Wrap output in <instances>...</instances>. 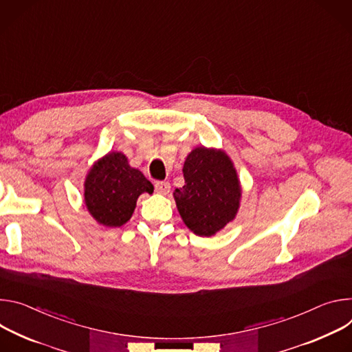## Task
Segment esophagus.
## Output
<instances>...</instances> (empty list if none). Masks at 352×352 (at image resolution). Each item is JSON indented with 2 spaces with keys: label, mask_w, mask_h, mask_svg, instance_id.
Segmentation results:
<instances>
[{
  "label": "esophagus",
  "mask_w": 352,
  "mask_h": 352,
  "mask_svg": "<svg viewBox=\"0 0 352 352\" xmlns=\"http://www.w3.org/2000/svg\"><path fill=\"white\" fill-rule=\"evenodd\" d=\"M155 191L160 194H168L170 191V183L168 182H156L155 183Z\"/></svg>",
  "instance_id": "esophagus-1"
}]
</instances>
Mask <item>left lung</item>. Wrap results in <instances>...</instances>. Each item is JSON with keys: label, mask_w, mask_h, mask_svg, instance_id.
<instances>
[{"label": "left lung", "mask_w": 352, "mask_h": 352, "mask_svg": "<svg viewBox=\"0 0 352 352\" xmlns=\"http://www.w3.org/2000/svg\"><path fill=\"white\" fill-rule=\"evenodd\" d=\"M184 186L173 197L186 226L199 236H212L236 217L242 188L229 156L215 148H194L184 161Z\"/></svg>", "instance_id": "1"}]
</instances>
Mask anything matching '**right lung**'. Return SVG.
<instances>
[{
    "instance_id": "obj_1",
    "label": "right lung",
    "mask_w": 352,
    "mask_h": 352,
    "mask_svg": "<svg viewBox=\"0 0 352 352\" xmlns=\"http://www.w3.org/2000/svg\"><path fill=\"white\" fill-rule=\"evenodd\" d=\"M85 206L94 219L109 228L124 225L142 192H153L152 183L129 165L122 152H109L89 169L85 179Z\"/></svg>"
}]
</instances>
